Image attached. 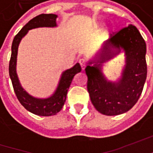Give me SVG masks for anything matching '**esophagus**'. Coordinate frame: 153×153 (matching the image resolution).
<instances>
[{"label": "esophagus", "mask_w": 153, "mask_h": 153, "mask_svg": "<svg viewBox=\"0 0 153 153\" xmlns=\"http://www.w3.org/2000/svg\"><path fill=\"white\" fill-rule=\"evenodd\" d=\"M79 64H80V65H81V67H82V70H84L86 67V65H87V63H86L85 59H79Z\"/></svg>", "instance_id": "obj_1"}]
</instances>
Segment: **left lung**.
Instances as JSON below:
<instances>
[{"label": "left lung", "mask_w": 153, "mask_h": 153, "mask_svg": "<svg viewBox=\"0 0 153 153\" xmlns=\"http://www.w3.org/2000/svg\"><path fill=\"white\" fill-rule=\"evenodd\" d=\"M126 55L121 78L108 81L103 76L102 64L119 54ZM146 45L137 28L132 25L111 35L102 48L85 68L87 88L92 104L101 114L120 115L129 111L140 96L146 79ZM92 63H94V66Z\"/></svg>", "instance_id": "left-lung-1"}]
</instances>
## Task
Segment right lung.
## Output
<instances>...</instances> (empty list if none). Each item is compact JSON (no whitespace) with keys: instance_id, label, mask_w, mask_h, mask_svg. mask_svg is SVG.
Segmentation results:
<instances>
[{"instance_id":"add662e5","label":"right lung","mask_w":153,"mask_h":153,"mask_svg":"<svg viewBox=\"0 0 153 153\" xmlns=\"http://www.w3.org/2000/svg\"><path fill=\"white\" fill-rule=\"evenodd\" d=\"M57 15L40 14L30 20L21 30L15 36L12 44V54L9 62V76L12 80L13 87L16 96L20 104L31 113L42 117L53 116L57 114L62 108L65 102L67 92L72 79L76 73L82 71L79 63H76L73 67L65 71L61 75L58 87L55 92L50 97L46 99H39L29 94L21 86L16 71L17 65V55L18 48L22 38L26 35L30 30L39 27H56Z\"/></svg>"}]
</instances>
